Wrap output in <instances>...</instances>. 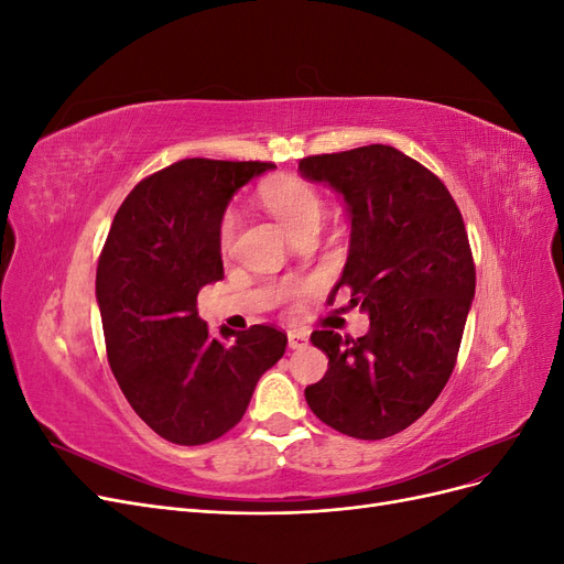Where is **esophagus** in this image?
I'll use <instances>...</instances> for the list:
<instances>
[{"label": "esophagus", "instance_id": "esophagus-1", "mask_svg": "<svg viewBox=\"0 0 564 564\" xmlns=\"http://www.w3.org/2000/svg\"><path fill=\"white\" fill-rule=\"evenodd\" d=\"M286 338H289V348L292 350H301L308 346V336H305L303 332H289Z\"/></svg>", "mask_w": 564, "mask_h": 564}]
</instances>
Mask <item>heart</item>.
<instances>
[{
    "label": "heart",
    "instance_id": "b5f03b06",
    "mask_svg": "<svg viewBox=\"0 0 564 564\" xmlns=\"http://www.w3.org/2000/svg\"><path fill=\"white\" fill-rule=\"evenodd\" d=\"M263 204L265 209L275 216L289 235H296L303 228H311L322 224L324 216V204L319 193L311 183L301 178H280L272 181L263 187ZM237 228V218L232 212L224 216V224H220V247L228 249Z\"/></svg>",
    "mask_w": 564,
    "mask_h": 564
}]
</instances>
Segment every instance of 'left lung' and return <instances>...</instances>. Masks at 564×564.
Here are the masks:
<instances>
[{"label":"left lung","mask_w":564,"mask_h":564,"mask_svg":"<svg viewBox=\"0 0 564 564\" xmlns=\"http://www.w3.org/2000/svg\"><path fill=\"white\" fill-rule=\"evenodd\" d=\"M311 183L344 197L350 249L340 280L369 332L340 338L313 332L329 357L305 388L313 414L357 440H383L421 419L452 377L475 296L464 218L449 191L390 145H365L299 162Z\"/></svg>","instance_id":"left-lung-1"}]
</instances>
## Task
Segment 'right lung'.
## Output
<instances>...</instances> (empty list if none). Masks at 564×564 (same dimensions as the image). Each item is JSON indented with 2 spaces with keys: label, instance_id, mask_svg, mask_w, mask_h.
I'll return each mask as SVG.
<instances>
[{
  "label": "right lung",
  "instance_id": "right-lung-1",
  "mask_svg": "<svg viewBox=\"0 0 564 564\" xmlns=\"http://www.w3.org/2000/svg\"><path fill=\"white\" fill-rule=\"evenodd\" d=\"M270 162L181 160L141 181L117 209L96 270L108 362L131 409L160 437L195 447L245 416L253 388L284 355L268 324L209 334L202 286L224 280L220 224L232 195Z\"/></svg>",
  "mask_w": 564,
  "mask_h": 564
}]
</instances>
